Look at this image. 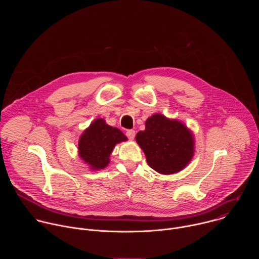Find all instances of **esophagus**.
I'll list each match as a JSON object with an SVG mask.
<instances>
[{
    "mask_svg": "<svg viewBox=\"0 0 259 259\" xmlns=\"http://www.w3.org/2000/svg\"><path fill=\"white\" fill-rule=\"evenodd\" d=\"M126 135L129 139H134L135 137V131L134 130H127L126 131Z\"/></svg>",
    "mask_w": 259,
    "mask_h": 259,
    "instance_id": "obj_1",
    "label": "esophagus"
}]
</instances>
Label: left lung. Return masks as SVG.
I'll list each match as a JSON object with an SVG mask.
<instances>
[{"instance_id": "1", "label": "left lung", "mask_w": 259, "mask_h": 259, "mask_svg": "<svg viewBox=\"0 0 259 259\" xmlns=\"http://www.w3.org/2000/svg\"><path fill=\"white\" fill-rule=\"evenodd\" d=\"M136 141L149 166L162 174L182 170L194 155V138L188 128L159 114L145 121V129L136 134Z\"/></svg>"}]
</instances>
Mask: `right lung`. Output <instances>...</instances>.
Here are the masks:
<instances>
[{"mask_svg": "<svg viewBox=\"0 0 259 259\" xmlns=\"http://www.w3.org/2000/svg\"><path fill=\"white\" fill-rule=\"evenodd\" d=\"M126 140L121 130L108 126L103 119H97L81 135L79 154L92 169H103L109 163L115 145Z\"/></svg>", "mask_w": 259, "mask_h": 259, "instance_id": "1", "label": "right lung"}]
</instances>
